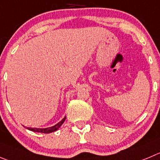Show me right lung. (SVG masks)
Returning a JSON list of instances; mask_svg holds the SVG:
<instances>
[{
	"mask_svg": "<svg viewBox=\"0 0 160 160\" xmlns=\"http://www.w3.org/2000/svg\"><path fill=\"white\" fill-rule=\"evenodd\" d=\"M65 118L66 117L64 118L61 122H58V124H56L55 125L53 126H51V127H49V128H44V129H40V128H31V127H28L27 129L28 130H31L32 132H43V133H50V132H55V131L58 130L60 127H61V125L64 123L65 122Z\"/></svg>",
	"mask_w": 160,
	"mask_h": 160,
	"instance_id": "obj_1",
	"label": "right lung"
}]
</instances>
